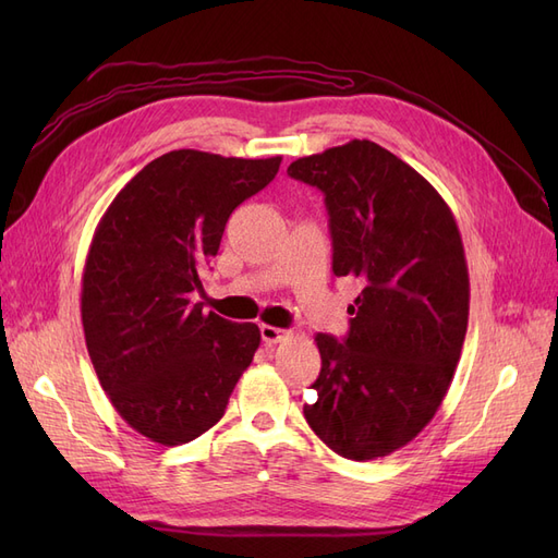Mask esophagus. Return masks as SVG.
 <instances>
[{"label":"esophagus","instance_id":"esophagus-1","mask_svg":"<svg viewBox=\"0 0 558 558\" xmlns=\"http://www.w3.org/2000/svg\"><path fill=\"white\" fill-rule=\"evenodd\" d=\"M260 337H263V342L265 344H277V342H283V340H289L291 337V332L289 330H281V328H275V326H260Z\"/></svg>","mask_w":558,"mask_h":558}]
</instances>
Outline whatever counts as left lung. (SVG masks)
Here are the masks:
<instances>
[{
    "mask_svg": "<svg viewBox=\"0 0 558 558\" xmlns=\"http://www.w3.org/2000/svg\"><path fill=\"white\" fill-rule=\"evenodd\" d=\"M289 177L326 195L332 272L363 289L344 340L316 335L305 418L335 453L373 461L426 428L453 379L470 310L461 232L440 193L375 142L298 158Z\"/></svg>",
    "mask_w": 558,
    "mask_h": 558,
    "instance_id": "8db88e82",
    "label": "left lung"
}]
</instances>
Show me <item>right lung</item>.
I'll return each mask as SVG.
<instances>
[{
  "mask_svg": "<svg viewBox=\"0 0 558 558\" xmlns=\"http://www.w3.org/2000/svg\"><path fill=\"white\" fill-rule=\"evenodd\" d=\"M279 165L170 150L125 183L95 230L81 291L86 347L116 412L148 440L177 447L207 433L253 361L258 326L205 314L191 295L230 214Z\"/></svg>",
  "mask_w": 558,
  "mask_h": 558,
  "instance_id": "1",
  "label": "right lung"
}]
</instances>
